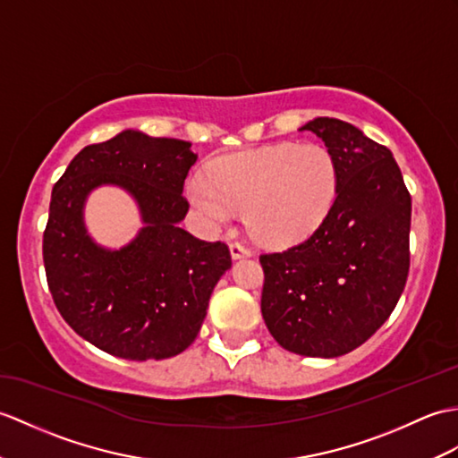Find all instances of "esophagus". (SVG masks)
<instances>
[{"label":"esophagus","mask_w":458,"mask_h":458,"mask_svg":"<svg viewBox=\"0 0 458 458\" xmlns=\"http://www.w3.org/2000/svg\"><path fill=\"white\" fill-rule=\"evenodd\" d=\"M230 253H232V259H242V258H250L251 250L243 246V243H240V242H232Z\"/></svg>","instance_id":"obj_1"}]
</instances>
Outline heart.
Listing matches in <instances>:
<instances>
[{"label":"heart","instance_id":"heart-1","mask_svg":"<svg viewBox=\"0 0 458 458\" xmlns=\"http://www.w3.org/2000/svg\"><path fill=\"white\" fill-rule=\"evenodd\" d=\"M339 185L334 154L322 144H277L220 159L210 177L189 179V199L212 226L248 210L251 236L265 246H289L320 228Z\"/></svg>","mask_w":458,"mask_h":458}]
</instances>
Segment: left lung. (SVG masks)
<instances>
[{"mask_svg": "<svg viewBox=\"0 0 458 458\" xmlns=\"http://www.w3.org/2000/svg\"><path fill=\"white\" fill-rule=\"evenodd\" d=\"M334 154L335 203L310 238L259 255L261 314L281 347L332 359L363 345L394 310L410 271L411 197L386 146L329 116L306 123Z\"/></svg>", "mask_w": 458, "mask_h": 458, "instance_id": "obj_1", "label": "left lung"}]
</instances>
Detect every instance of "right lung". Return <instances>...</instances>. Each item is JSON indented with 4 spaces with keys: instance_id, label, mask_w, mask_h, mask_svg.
Segmentation results:
<instances>
[{
    "instance_id": "add662e5",
    "label": "right lung",
    "mask_w": 458,
    "mask_h": 458,
    "mask_svg": "<svg viewBox=\"0 0 458 458\" xmlns=\"http://www.w3.org/2000/svg\"><path fill=\"white\" fill-rule=\"evenodd\" d=\"M195 162L191 142L123 131L85 146L52 189L42 238L48 289L73 332L105 353L179 355L195 342L210 294L232 267L226 243L179 228ZM101 184L124 188L141 208L145 226L121 250L95 244L84 228V200Z\"/></svg>"
}]
</instances>
